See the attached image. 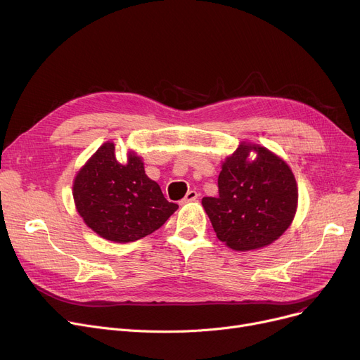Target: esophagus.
<instances>
[{
    "label": "esophagus",
    "instance_id": "obj_1",
    "mask_svg": "<svg viewBox=\"0 0 360 360\" xmlns=\"http://www.w3.org/2000/svg\"><path fill=\"white\" fill-rule=\"evenodd\" d=\"M197 198H198V194H197V191L191 190V191H188V193H186V195L184 197L182 202H190V201H195Z\"/></svg>",
    "mask_w": 360,
    "mask_h": 360
}]
</instances>
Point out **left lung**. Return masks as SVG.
Listing matches in <instances>:
<instances>
[{"instance_id": "8db88e82", "label": "left lung", "mask_w": 360, "mask_h": 360, "mask_svg": "<svg viewBox=\"0 0 360 360\" xmlns=\"http://www.w3.org/2000/svg\"><path fill=\"white\" fill-rule=\"evenodd\" d=\"M256 158L250 159V153ZM219 195L202 207L217 238L235 251L267 247L289 228L297 207V186L288 163L266 147L240 143L221 165Z\"/></svg>"}]
</instances>
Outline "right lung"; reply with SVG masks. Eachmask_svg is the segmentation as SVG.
Instances as JSON below:
<instances>
[{
	"label": "right lung",
	"instance_id": "1",
	"mask_svg": "<svg viewBox=\"0 0 360 360\" xmlns=\"http://www.w3.org/2000/svg\"><path fill=\"white\" fill-rule=\"evenodd\" d=\"M72 197L89 228L118 243L153 233L178 209V204L165 198L159 184L146 175L141 158L129 151L122 165L109 141L79 170Z\"/></svg>",
	"mask_w": 360,
	"mask_h": 360
}]
</instances>
